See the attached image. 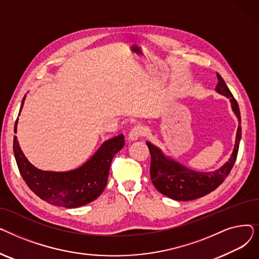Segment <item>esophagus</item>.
<instances>
[{
    "instance_id": "1",
    "label": "esophagus",
    "mask_w": 259,
    "mask_h": 259,
    "mask_svg": "<svg viewBox=\"0 0 259 259\" xmlns=\"http://www.w3.org/2000/svg\"><path fill=\"white\" fill-rule=\"evenodd\" d=\"M145 133H146L145 128H144L143 126H141V125H138V126L133 127V128L130 130L129 137H128V138H129L130 141H137V140H139L140 138L144 137Z\"/></svg>"
}]
</instances>
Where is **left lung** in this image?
Segmentation results:
<instances>
[{"instance_id":"8db88e82","label":"left lung","mask_w":259,"mask_h":259,"mask_svg":"<svg viewBox=\"0 0 259 259\" xmlns=\"http://www.w3.org/2000/svg\"><path fill=\"white\" fill-rule=\"evenodd\" d=\"M217 79H219V81H217L215 90L230 99L231 106H232L233 111L239 120L233 153L231 155L229 161L226 162L221 169L214 172L192 171L182 166L178 161H174L173 159L166 157L157 147L149 142L147 143L149 151H150L151 154V181L154 187L161 194L172 199L187 201L211 193L224 183L235 164L239 142L241 139L240 111L233 94L229 90L220 73H217Z\"/></svg>"}]
</instances>
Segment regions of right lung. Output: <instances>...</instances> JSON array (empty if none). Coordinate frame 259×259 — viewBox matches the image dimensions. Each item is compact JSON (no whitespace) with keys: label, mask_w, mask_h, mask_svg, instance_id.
Wrapping results in <instances>:
<instances>
[{"label":"right lung","mask_w":259,"mask_h":259,"mask_svg":"<svg viewBox=\"0 0 259 259\" xmlns=\"http://www.w3.org/2000/svg\"><path fill=\"white\" fill-rule=\"evenodd\" d=\"M22 102L21 109L24 104ZM21 112V110H20ZM18 118L15 125L17 133ZM125 145L124 135L105 142L85 165L69 172H48L34 168L13 138V153L23 180L40 199L53 206L77 208L97 199L107 185L113 156Z\"/></svg>","instance_id":"1"}]
</instances>
